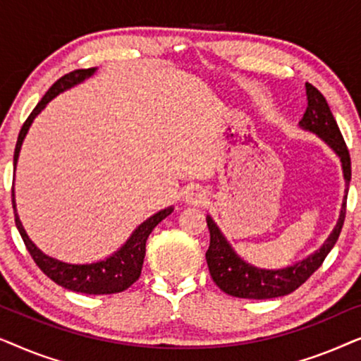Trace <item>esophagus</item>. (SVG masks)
I'll list each match as a JSON object with an SVG mask.
<instances>
[{
  "label": "esophagus",
  "instance_id": "esophagus-1",
  "mask_svg": "<svg viewBox=\"0 0 361 361\" xmlns=\"http://www.w3.org/2000/svg\"><path fill=\"white\" fill-rule=\"evenodd\" d=\"M205 200H207L205 190L199 189V187H192V189L187 190V194H185V202H187V204L199 205V204H204Z\"/></svg>",
  "mask_w": 361,
  "mask_h": 361
}]
</instances>
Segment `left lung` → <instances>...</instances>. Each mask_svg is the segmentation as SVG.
Masks as SVG:
<instances>
[{"label": "left lung", "mask_w": 361, "mask_h": 361, "mask_svg": "<svg viewBox=\"0 0 361 361\" xmlns=\"http://www.w3.org/2000/svg\"><path fill=\"white\" fill-rule=\"evenodd\" d=\"M305 92H307V108H305L304 116L299 125L304 130L319 135L337 152L340 161H342L345 182H347L348 187L350 179H352V162H350L348 147L345 145L337 121H335L332 111H330L327 100H325V97L317 88L310 85V83H305ZM345 214H347V195H345L342 212H340L338 224L332 233H330L322 248L315 251L309 258L300 261V263L278 271L255 268V266L240 259L235 255V251L231 250V246L226 243L225 236L221 235L219 226L214 224L210 216H207V226H209L210 231V246L207 250L205 258L212 279L224 293L233 295V298L273 299L290 294L299 286H302L322 266L330 250L337 243L340 231L343 228Z\"/></svg>", "instance_id": "8db88e82"}]
</instances>
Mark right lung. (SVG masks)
Instances as JSON below:
<instances>
[{
  "mask_svg": "<svg viewBox=\"0 0 361 361\" xmlns=\"http://www.w3.org/2000/svg\"><path fill=\"white\" fill-rule=\"evenodd\" d=\"M95 72V68H78V71H72L66 73V75L59 78L54 85L46 92V95L41 98V102L37 103L36 108L31 111V115L27 116V120L24 121V125L19 131L18 141H16V149H14V169H16V162L19 156V149H21L23 140L26 136V133L31 126L34 118L39 115V111L52 100L54 97L59 93L67 90L82 80H85L87 77H90ZM13 197V209H14V221L21 233V238L26 245L29 255L32 256L34 263L39 266V269L42 271L47 278H51L54 283H57L62 288L68 290H75V293L83 294H116L121 293L130 288L133 283H136L137 278L141 274L142 261H145L146 255V240L151 235V231L154 230V226L166 219L167 215L172 212V207L157 212L156 215H152L151 219H147L145 224H141L135 230V233L130 236V240L121 246L120 251H116L115 255L106 258L105 261H98V263L92 264H67L62 261H57L51 258V256L44 255L36 245L29 240V236L24 231L19 216L16 214V205H14V194Z\"/></svg>",
  "mask_w": 361,
  "mask_h": 361,
  "instance_id": "right-lung-1",
  "label": "right lung"
}]
</instances>
